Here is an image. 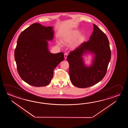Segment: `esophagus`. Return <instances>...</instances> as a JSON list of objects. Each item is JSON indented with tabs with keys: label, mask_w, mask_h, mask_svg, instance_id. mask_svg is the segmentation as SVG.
Segmentation results:
<instances>
[{
	"label": "esophagus",
	"mask_w": 128,
	"mask_h": 128,
	"mask_svg": "<svg viewBox=\"0 0 128 128\" xmlns=\"http://www.w3.org/2000/svg\"><path fill=\"white\" fill-rule=\"evenodd\" d=\"M64 58H65V59L66 58H67V56H68V53L67 52H65L64 53Z\"/></svg>",
	"instance_id": "obj_1"
}]
</instances>
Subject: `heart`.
Masks as SVG:
<instances>
[{
  "label": "heart",
  "instance_id": "obj_1",
  "mask_svg": "<svg viewBox=\"0 0 128 128\" xmlns=\"http://www.w3.org/2000/svg\"><path fill=\"white\" fill-rule=\"evenodd\" d=\"M79 31L78 30H73L70 32L65 33L63 36V40L65 43H69L71 41H73L76 37L79 35ZM82 36H80V39L82 38ZM78 44V42H77L74 44L75 45H76Z\"/></svg>",
  "mask_w": 128,
  "mask_h": 128
}]
</instances>
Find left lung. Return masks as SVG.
<instances>
[{"label":"left lung","mask_w":128,"mask_h":128,"mask_svg":"<svg viewBox=\"0 0 128 128\" xmlns=\"http://www.w3.org/2000/svg\"><path fill=\"white\" fill-rule=\"evenodd\" d=\"M90 40L84 42L70 52L67 60L69 63V76L74 86L78 88L92 86L100 82L106 75L111 52L108 38L95 24ZM92 52L95 57L93 64L86 67L82 55L86 52Z\"/></svg>","instance_id":"left-lung-1"}]
</instances>
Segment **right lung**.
Returning <instances> with one entry per match:
<instances>
[{
	"label": "right lung",
	"instance_id": "obj_1",
	"mask_svg": "<svg viewBox=\"0 0 128 128\" xmlns=\"http://www.w3.org/2000/svg\"><path fill=\"white\" fill-rule=\"evenodd\" d=\"M52 26L34 23L20 35L14 50V59L20 76L27 84L36 87L49 84L54 70L64 60L62 52L51 54L48 41L52 40Z\"/></svg>",
	"mask_w": 128,
	"mask_h": 128
}]
</instances>
